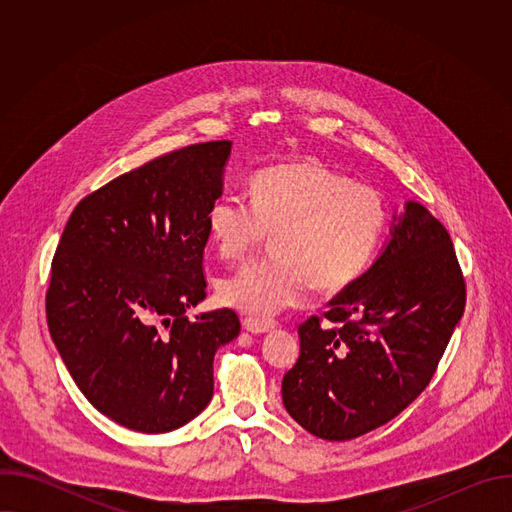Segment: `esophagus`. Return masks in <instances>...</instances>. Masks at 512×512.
Listing matches in <instances>:
<instances>
[{"mask_svg":"<svg viewBox=\"0 0 512 512\" xmlns=\"http://www.w3.org/2000/svg\"><path fill=\"white\" fill-rule=\"evenodd\" d=\"M243 328L251 334H265L277 328V322L273 320H255V318H245L243 320Z\"/></svg>","mask_w":512,"mask_h":512,"instance_id":"esophagus-1","label":"esophagus"}]
</instances>
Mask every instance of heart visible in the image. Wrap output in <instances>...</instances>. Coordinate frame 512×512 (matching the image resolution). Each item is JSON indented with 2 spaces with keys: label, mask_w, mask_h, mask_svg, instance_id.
Listing matches in <instances>:
<instances>
[{
  "label": "heart",
  "mask_w": 512,
  "mask_h": 512,
  "mask_svg": "<svg viewBox=\"0 0 512 512\" xmlns=\"http://www.w3.org/2000/svg\"><path fill=\"white\" fill-rule=\"evenodd\" d=\"M249 190L251 204L223 196L208 208V235L223 259H243L273 233L275 255L221 281L225 306L265 320L300 304L312 283L344 289L371 263L385 227L375 188L304 160L257 172Z\"/></svg>",
  "instance_id": "heart-1"
}]
</instances>
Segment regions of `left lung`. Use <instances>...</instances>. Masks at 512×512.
I'll list each match as a JSON object with an SVG mask.
<instances>
[{"mask_svg":"<svg viewBox=\"0 0 512 512\" xmlns=\"http://www.w3.org/2000/svg\"><path fill=\"white\" fill-rule=\"evenodd\" d=\"M466 306V285L444 225L417 200L395 212L373 265L314 316L300 358L281 381L287 413L330 442L369 433L429 383Z\"/></svg>","mask_w":512,"mask_h":512,"instance_id":"left-lung-1","label":"left lung"}]
</instances>
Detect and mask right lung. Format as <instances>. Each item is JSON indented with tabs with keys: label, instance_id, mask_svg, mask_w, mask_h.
<instances>
[{
	"label": "right lung",
	"instance_id": "obj_1",
	"mask_svg": "<svg viewBox=\"0 0 512 512\" xmlns=\"http://www.w3.org/2000/svg\"><path fill=\"white\" fill-rule=\"evenodd\" d=\"M231 141L188 145L131 170L72 210L52 261L48 330L70 377L115 423L166 433L212 399L216 350L233 310L206 298L208 208L223 196Z\"/></svg>",
	"mask_w": 512,
	"mask_h": 512
}]
</instances>
